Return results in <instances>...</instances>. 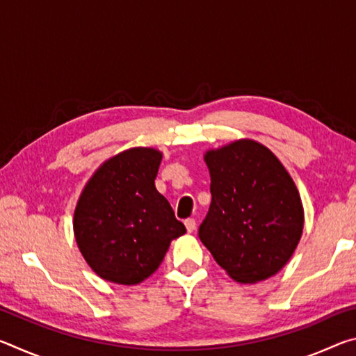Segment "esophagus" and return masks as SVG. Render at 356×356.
<instances>
[{
    "mask_svg": "<svg viewBox=\"0 0 356 356\" xmlns=\"http://www.w3.org/2000/svg\"><path fill=\"white\" fill-rule=\"evenodd\" d=\"M185 227H186V231H188V232L195 231V229H196V221H195V218L185 220Z\"/></svg>",
    "mask_w": 356,
    "mask_h": 356,
    "instance_id": "obj_1",
    "label": "esophagus"
}]
</instances>
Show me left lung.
Listing matches in <instances>:
<instances>
[{"mask_svg":"<svg viewBox=\"0 0 356 356\" xmlns=\"http://www.w3.org/2000/svg\"><path fill=\"white\" fill-rule=\"evenodd\" d=\"M209 213L200 238L234 281L256 284L280 272L303 234L293 179L272 150L250 138L209 149Z\"/></svg>","mask_w":356,"mask_h":356,"instance_id":"obj_1","label":"left lung"}]
</instances>
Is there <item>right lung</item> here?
<instances>
[{
	"mask_svg": "<svg viewBox=\"0 0 356 356\" xmlns=\"http://www.w3.org/2000/svg\"><path fill=\"white\" fill-rule=\"evenodd\" d=\"M163 154L130 147L105 160L78 197L74 234L84 261L102 280L136 286L147 280L185 226L155 188Z\"/></svg>",
	"mask_w": 356,
	"mask_h": 356,
	"instance_id": "add662e5",
	"label": "right lung"
}]
</instances>
